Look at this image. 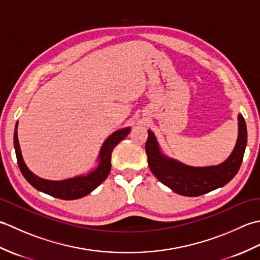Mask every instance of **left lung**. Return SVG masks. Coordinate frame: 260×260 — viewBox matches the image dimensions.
Returning a JSON list of instances; mask_svg holds the SVG:
<instances>
[{
	"label": "left lung",
	"instance_id": "8db88e82",
	"mask_svg": "<svg viewBox=\"0 0 260 260\" xmlns=\"http://www.w3.org/2000/svg\"><path fill=\"white\" fill-rule=\"evenodd\" d=\"M148 132L145 150L147 162L155 178L175 193L185 197H199L225 185L238 173L247 145V126L238 115V139L230 156L213 167H189L168 157L159 150L153 132Z\"/></svg>",
	"mask_w": 260,
	"mask_h": 260
}]
</instances>
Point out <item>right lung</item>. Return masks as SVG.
I'll return each instance as SVG.
<instances>
[{
    "label": "right lung",
    "mask_w": 260,
    "mask_h": 260,
    "mask_svg": "<svg viewBox=\"0 0 260 260\" xmlns=\"http://www.w3.org/2000/svg\"><path fill=\"white\" fill-rule=\"evenodd\" d=\"M131 127L121 128L116 131L115 133L110 135L108 139L104 142L99 153L98 167L88 173L87 175L76 176L73 179H67L63 181H50L45 180L33 174L31 171L26 168V165L22 157L20 144L18 140V123L15 125L14 129V148L15 155L18 159V164L21 173L23 174L25 180L29 183L36 187L38 191H41L46 194H49L54 198L62 199V200H75L80 199L87 194H89L96 187L102 184L106 180L112 168V152L114 147L118 144L120 141H123L125 137L129 134Z\"/></svg>",
    "instance_id": "right-lung-1"
}]
</instances>
